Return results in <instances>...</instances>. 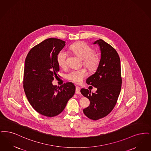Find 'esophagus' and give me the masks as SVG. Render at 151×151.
<instances>
[{
  "mask_svg": "<svg viewBox=\"0 0 151 151\" xmlns=\"http://www.w3.org/2000/svg\"><path fill=\"white\" fill-rule=\"evenodd\" d=\"M80 90H81L80 87H78V86H77V87H76V93L78 94V95L79 94H80V93H81Z\"/></svg>",
  "mask_w": 151,
  "mask_h": 151,
  "instance_id": "esophagus-1",
  "label": "esophagus"
}]
</instances>
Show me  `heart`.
Returning <instances> with one entry per match:
<instances>
[{"label": "heart", "instance_id": "b5f03b06", "mask_svg": "<svg viewBox=\"0 0 151 151\" xmlns=\"http://www.w3.org/2000/svg\"><path fill=\"white\" fill-rule=\"evenodd\" d=\"M68 51L72 52L79 58L83 59V64L90 71L95 70L99 65L100 59L94 53V50L85 43L81 42L73 44L68 48ZM68 54L64 51H61L57 56L59 65L61 68L66 66V60ZM87 76V71L85 68L73 70L69 73L66 77L69 80L79 83Z\"/></svg>", "mask_w": 151, "mask_h": 151}]
</instances>
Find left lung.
<instances>
[{
	"mask_svg": "<svg viewBox=\"0 0 151 151\" xmlns=\"http://www.w3.org/2000/svg\"><path fill=\"white\" fill-rule=\"evenodd\" d=\"M101 58L95 73L86 79V83L97 88L96 91L82 88L81 93L90 101V106L83 111L92 120L106 116L116 105L121 89L122 78L118 53L103 40H97Z\"/></svg>",
	"mask_w": 151,
	"mask_h": 151,
	"instance_id": "obj_1",
	"label": "left lung"
}]
</instances>
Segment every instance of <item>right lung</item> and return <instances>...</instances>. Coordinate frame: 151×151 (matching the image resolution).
Segmentation results:
<instances>
[{"instance_id":"obj_1","label":"right lung","mask_w":151,"mask_h":151,"mask_svg":"<svg viewBox=\"0 0 151 151\" xmlns=\"http://www.w3.org/2000/svg\"><path fill=\"white\" fill-rule=\"evenodd\" d=\"M65 46L62 40L47 39L32 48L25 59L24 89L26 97L36 111L47 117L63 111L76 91L72 82L60 87L52 83L60 70L57 56Z\"/></svg>"}]
</instances>
